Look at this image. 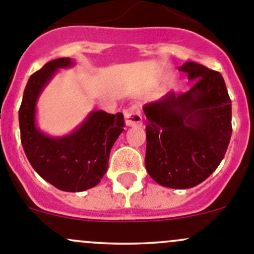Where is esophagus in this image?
I'll return each instance as SVG.
<instances>
[{"label": "esophagus", "mask_w": 254, "mask_h": 254, "mask_svg": "<svg viewBox=\"0 0 254 254\" xmlns=\"http://www.w3.org/2000/svg\"><path fill=\"white\" fill-rule=\"evenodd\" d=\"M124 120L127 127H141L142 117L140 114L137 107H129L124 111Z\"/></svg>", "instance_id": "34e87169"}]
</instances>
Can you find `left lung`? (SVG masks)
<instances>
[{
    "label": "left lung",
    "mask_w": 254,
    "mask_h": 254,
    "mask_svg": "<svg viewBox=\"0 0 254 254\" xmlns=\"http://www.w3.org/2000/svg\"><path fill=\"white\" fill-rule=\"evenodd\" d=\"M193 87L168 92L142 107L146 125V171L158 184L173 189L198 186L214 172L231 139V101L224 78L200 64L179 68Z\"/></svg>",
    "instance_id": "1"
}]
</instances>
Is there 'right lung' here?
Instances as JSON below:
<instances>
[{
  "label": "right lung",
  "mask_w": 254,
  "mask_h": 254,
  "mask_svg": "<svg viewBox=\"0 0 254 254\" xmlns=\"http://www.w3.org/2000/svg\"><path fill=\"white\" fill-rule=\"evenodd\" d=\"M70 58L49 61L28 79L19 108L20 140L35 172L64 191H83L101 182L108 170L109 153L123 132L122 113L92 111L70 134L53 136L38 125L40 94L61 68L75 66Z\"/></svg>",
  "instance_id": "1"
}]
</instances>
